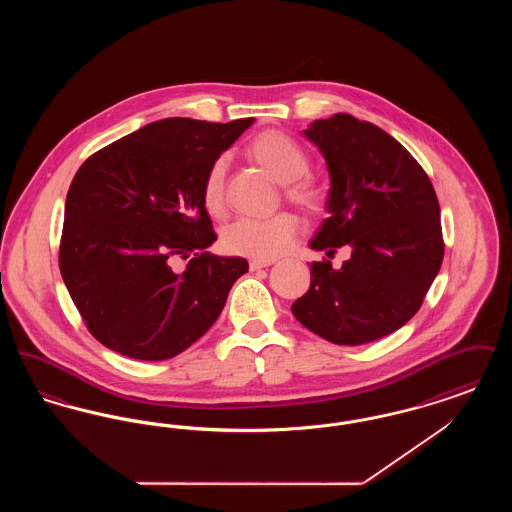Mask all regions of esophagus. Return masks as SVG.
<instances>
[{
  "instance_id": "esophagus-1",
  "label": "esophagus",
  "mask_w": 512,
  "mask_h": 512,
  "mask_svg": "<svg viewBox=\"0 0 512 512\" xmlns=\"http://www.w3.org/2000/svg\"><path fill=\"white\" fill-rule=\"evenodd\" d=\"M272 265V261H261V259H251L249 261V270H259V268H267Z\"/></svg>"
}]
</instances>
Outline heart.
Returning a JSON list of instances; mask_svg holds the SVG:
<instances>
[{"mask_svg": "<svg viewBox=\"0 0 512 512\" xmlns=\"http://www.w3.org/2000/svg\"><path fill=\"white\" fill-rule=\"evenodd\" d=\"M249 157L284 186L286 197L307 213H317L324 195L315 182L305 178L309 172V157L293 138L278 130L259 134L249 147ZM224 178L226 159L220 157L207 172L203 184V203L209 213L220 215L224 209ZM297 234V219L290 213H280L270 219H238L222 234V247L228 253L251 259L270 261L284 255Z\"/></svg>", "mask_w": 512, "mask_h": 512, "instance_id": "1", "label": "heart"}]
</instances>
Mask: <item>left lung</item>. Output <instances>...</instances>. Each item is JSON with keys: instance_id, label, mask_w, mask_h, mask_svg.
Wrapping results in <instances>:
<instances>
[{"instance_id": "1", "label": "left lung", "mask_w": 512, "mask_h": 512, "mask_svg": "<svg viewBox=\"0 0 512 512\" xmlns=\"http://www.w3.org/2000/svg\"><path fill=\"white\" fill-rule=\"evenodd\" d=\"M303 136L330 174L322 220L309 247L351 257L311 265L309 292L293 317L338 345L380 340L407 324L443 261L439 203L428 174L388 132L347 113L311 122Z\"/></svg>"}]
</instances>
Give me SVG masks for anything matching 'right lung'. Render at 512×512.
<instances>
[{"mask_svg":"<svg viewBox=\"0 0 512 512\" xmlns=\"http://www.w3.org/2000/svg\"><path fill=\"white\" fill-rule=\"evenodd\" d=\"M253 119L149 122L94 153L65 201L59 268L76 309L105 347L165 361L219 318L242 257H215L203 203L207 172ZM188 258L184 269L173 267Z\"/></svg>","mask_w":512,"mask_h":512,"instance_id":"obj_1","label":"right lung"}]
</instances>
